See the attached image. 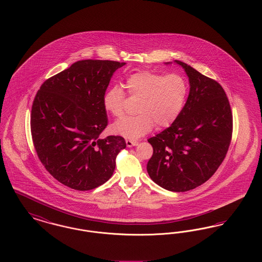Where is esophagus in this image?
Listing matches in <instances>:
<instances>
[{
	"mask_svg": "<svg viewBox=\"0 0 262 262\" xmlns=\"http://www.w3.org/2000/svg\"><path fill=\"white\" fill-rule=\"evenodd\" d=\"M125 143H126V146L127 147H133V146H136V145H137V141H136V140H130V139H126L125 140Z\"/></svg>",
	"mask_w": 262,
	"mask_h": 262,
	"instance_id": "esophagus-1",
	"label": "esophagus"
}]
</instances>
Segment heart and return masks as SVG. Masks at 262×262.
I'll return each mask as SVG.
<instances>
[{
    "instance_id": "1",
    "label": "heart",
    "mask_w": 262,
    "mask_h": 262,
    "mask_svg": "<svg viewBox=\"0 0 262 262\" xmlns=\"http://www.w3.org/2000/svg\"><path fill=\"white\" fill-rule=\"evenodd\" d=\"M127 93L140 98L134 117H125L114 123L113 132L119 136L137 139L144 137L155 125L159 128L174 124L182 112L187 94L186 79L181 75H164L152 72H137L125 79ZM104 109L114 117L125 110V93L117 85L109 88L103 97Z\"/></svg>"
}]
</instances>
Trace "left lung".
I'll return each mask as SVG.
<instances>
[{"label":"left lung","mask_w":262,"mask_h":262,"mask_svg":"<svg viewBox=\"0 0 262 262\" xmlns=\"http://www.w3.org/2000/svg\"><path fill=\"white\" fill-rule=\"evenodd\" d=\"M174 62L187 74L189 93L174 124L148 139L153 154L147 173L158 186L180 192L205 183L223 162L232 138L233 116L217 81L184 62Z\"/></svg>","instance_id":"1"}]
</instances>
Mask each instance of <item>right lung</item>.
I'll list each match as a JSON object with an SVG mask.
<instances>
[{"label": "right lung", "mask_w": 262, "mask_h": 262, "mask_svg": "<svg viewBox=\"0 0 262 262\" xmlns=\"http://www.w3.org/2000/svg\"><path fill=\"white\" fill-rule=\"evenodd\" d=\"M125 62L82 60L48 78L31 109L38 157L62 185L76 190L99 187L112 177L122 137L99 138L108 125L103 97L114 73Z\"/></svg>", "instance_id": "1"}]
</instances>
